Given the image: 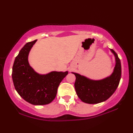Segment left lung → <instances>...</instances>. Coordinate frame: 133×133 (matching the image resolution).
Listing matches in <instances>:
<instances>
[{"label": "left lung", "mask_w": 133, "mask_h": 133, "mask_svg": "<svg viewBox=\"0 0 133 133\" xmlns=\"http://www.w3.org/2000/svg\"><path fill=\"white\" fill-rule=\"evenodd\" d=\"M110 51L115 57L116 64L111 75L102 80H91L80 74L71 72L76 76L75 87L77 96L83 102L97 104L107 100L117 88L121 75L120 58L112 49Z\"/></svg>", "instance_id": "1"}]
</instances>
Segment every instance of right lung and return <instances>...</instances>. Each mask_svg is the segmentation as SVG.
Masks as SVG:
<instances>
[{"label":"right lung","mask_w":133,"mask_h":133,"mask_svg":"<svg viewBox=\"0 0 133 133\" xmlns=\"http://www.w3.org/2000/svg\"><path fill=\"white\" fill-rule=\"evenodd\" d=\"M37 40L28 42L16 57L12 68V79L18 94L33 105H45L55 98L57 89L69 72L51 71L46 75L37 73L28 61L29 54Z\"/></svg>","instance_id":"right-lung-1"}]
</instances>
